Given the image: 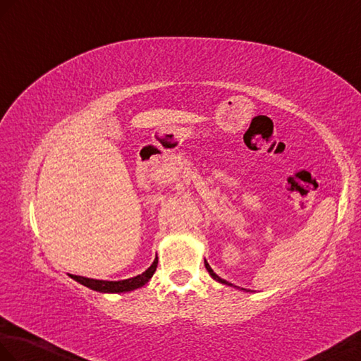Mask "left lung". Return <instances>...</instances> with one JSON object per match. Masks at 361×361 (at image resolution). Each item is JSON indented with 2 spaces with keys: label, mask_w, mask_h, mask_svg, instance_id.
<instances>
[{
  "label": "left lung",
  "mask_w": 361,
  "mask_h": 361,
  "mask_svg": "<svg viewBox=\"0 0 361 361\" xmlns=\"http://www.w3.org/2000/svg\"><path fill=\"white\" fill-rule=\"evenodd\" d=\"M204 266H206V269H207V272L209 274H211V276H212V279L215 280V281H219V283H221V284H226V286H232V288H237V289H241V290H247V289H245V288H238V286H233V284L232 283H229V281H226V280H223V279H220V276L219 275H216L214 271H212V267L211 266H209V263L206 262V259H204ZM247 292H250V290H247Z\"/></svg>",
  "instance_id": "left-lung-1"
}]
</instances>
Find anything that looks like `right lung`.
Returning a JSON list of instances; mask_svg holds the SVG:
<instances>
[{"instance_id":"obj_1","label":"right lung","mask_w":361,"mask_h":361,"mask_svg":"<svg viewBox=\"0 0 361 361\" xmlns=\"http://www.w3.org/2000/svg\"><path fill=\"white\" fill-rule=\"evenodd\" d=\"M158 264V258L154 259V263L150 264L149 269L146 272H142L141 275L132 276V279L128 280H121V281H106V280H94V279H86V276H80V275H71L75 281H78L82 286H86L92 290L97 292H107V294H121V292H129L133 289H138L141 286L152 279V275L155 274Z\"/></svg>"}]
</instances>
